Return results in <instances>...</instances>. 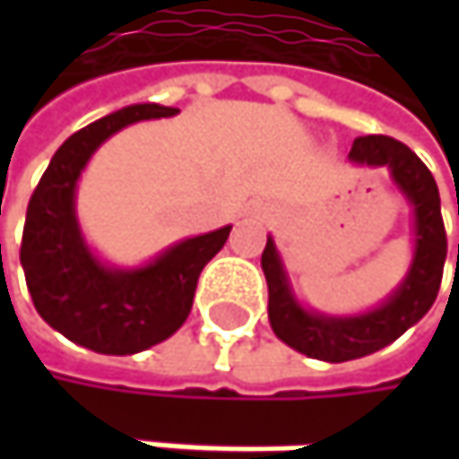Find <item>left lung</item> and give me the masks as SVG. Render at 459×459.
Instances as JSON below:
<instances>
[{"instance_id": "obj_1", "label": "left lung", "mask_w": 459, "mask_h": 459, "mask_svg": "<svg viewBox=\"0 0 459 459\" xmlns=\"http://www.w3.org/2000/svg\"><path fill=\"white\" fill-rule=\"evenodd\" d=\"M348 161L359 167H385L391 183L412 210V260L399 287L369 311L321 314L298 300L273 236H268L260 257L268 281V321L273 334L308 359L329 364L369 356L414 326L438 295L446 260L438 186L417 153L388 135H367L353 140Z\"/></svg>"}]
</instances>
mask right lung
I'll return each instance as SVG.
<instances>
[{"instance_id": "add662e5", "label": "right lung", "mask_w": 459, "mask_h": 459, "mask_svg": "<svg viewBox=\"0 0 459 459\" xmlns=\"http://www.w3.org/2000/svg\"><path fill=\"white\" fill-rule=\"evenodd\" d=\"M159 103L125 106L74 133L49 159L26 212L21 265L39 316L71 342L106 356L140 353L172 337L194 306L202 268L230 226L188 236L140 265H114L84 238L76 188L95 151L119 130L175 117Z\"/></svg>"}]
</instances>
